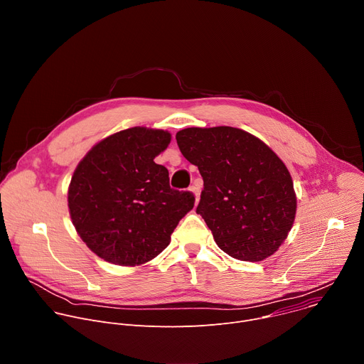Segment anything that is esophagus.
Here are the masks:
<instances>
[{
  "instance_id": "34e87169",
  "label": "esophagus",
  "mask_w": 364,
  "mask_h": 364,
  "mask_svg": "<svg viewBox=\"0 0 364 364\" xmlns=\"http://www.w3.org/2000/svg\"><path fill=\"white\" fill-rule=\"evenodd\" d=\"M190 191H193V194L196 196V201H198V198H200V186L193 184V186L190 187Z\"/></svg>"
}]
</instances>
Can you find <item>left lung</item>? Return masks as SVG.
<instances>
[{
    "mask_svg": "<svg viewBox=\"0 0 364 364\" xmlns=\"http://www.w3.org/2000/svg\"><path fill=\"white\" fill-rule=\"evenodd\" d=\"M176 139L203 177L196 212L218 246L247 262L274 255L296 212L292 178L278 155L259 138L232 127L187 128Z\"/></svg>",
    "mask_w": 364,
    "mask_h": 364,
    "instance_id": "obj_1",
    "label": "left lung"
}]
</instances>
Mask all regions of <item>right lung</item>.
I'll list each match as a JSON object with an SVG mask.
<instances>
[{
  "mask_svg": "<svg viewBox=\"0 0 364 364\" xmlns=\"http://www.w3.org/2000/svg\"><path fill=\"white\" fill-rule=\"evenodd\" d=\"M170 141L167 131L129 128L97 142L76 167L70 218L87 247L107 262L151 261L193 209L194 194L171 188L168 170L154 163Z\"/></svg>",
  "mask_w": 364,
  "mask_h": 364,
  "instance_id": "add662e5",
  "label": "right lung"
}]
</instances>
